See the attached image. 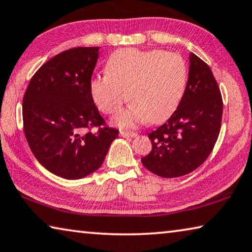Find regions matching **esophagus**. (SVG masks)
I'll list each match as a JSON object with an SVG mask.
<instances>
[{"instance_id":"esophagus-1","label":"esophagus","mask_w":252,"mask_h":252,"mask_svg":"<svg viewBox=\"0 0 252 252\" xmlns=\"http://www.w3.org/2000/svg\"><path fill=\"white\" fill-rule=\"evenodd\" d=\"M120 135L123 138H135L136 133L134 132H126V131H120Z\"/></svg>"}]
</instances>
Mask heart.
Wrapping results in <instances>:
<instances>
[{
	"instance_id": "b5f03b06",
	"label": "heart",
	"mask_w": 252,
	"mask_h": 252,
	"mask_svg": "<svg viewBox=\"0 0 252 252\" xmlns=\"http://www.w3.org/2000/svg\"><path fill=\"white\" fill-rule=\"evenodd\" d=\"M187 79V65L180 55L122 49L108 58L105 74L91 80L90 92L103 113L116 112L129 99L130 105L113 121L121 127H133L147 120H167L180 103Z\"/></svg>"
}]
</instances>
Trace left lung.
<instances>
[{
	"label": "left lung",
	"instance_id": "8db88e82",
	"mask_svg": "<svg viewBox=\"0 0 252 252\" xmlns=\"http://www.w3.org/2000/svg\"><path fill=\"white\" fill-rule=\"evenodd\" d=\"M185 93L168 121L149 133L152 150L141 159L149 171L162 178L185 176L200 167L218 139L222 97L206 62L189 57Z\"/></svg>",
	"mask_w": 252,
	"mask_h": 252
}]
</instances>
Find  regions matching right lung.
Listing matches in <instances>:
<instances>
[{
  "mask_svg": "<svg viewBox=\"0 0 252 252\" xmlns=\"http://www.w3.org/2000/svg\"><path fill=\"white\" fill-rule=\"evenodd\" d=\"M99 49L74 48L55 55L32 76L23 97L30 149L46 170L67 180L96 171L119 134L105 126L90 92Z\"/></svg>",
  "mask_w": 252,
  "mask_h": 252,
  "instance_id": "add662e5",
  "label": "right lung"
}]
</instances>
